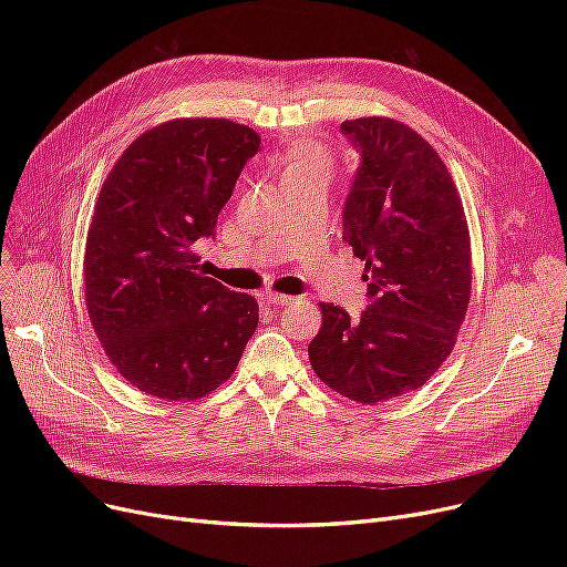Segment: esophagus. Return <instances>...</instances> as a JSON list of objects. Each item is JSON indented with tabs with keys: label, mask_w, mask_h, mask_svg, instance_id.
<instances>
[{
	"label": "esophagus",
	"mask_w": 567,
	"mask_h": 567,
	"mask_svg": "<svg viewBox=\"0 0 567 567\" xmlns=\"http://www.w3.org/2000/svg\"><path fill=\"white\" fill-rule=\"evenodd\" d=\"M264 299H266V303L268 306H274V308H280V306H291L296 299L293 296H287V293H278V291H266L264 293Z\"/></svg>",
	"instance_id": "esophagus-1"
}]
</instances>
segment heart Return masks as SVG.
I'll return each mask as SVG.
<instances>
[{
  "label": "heart",
  "mask_w": 567,
  "mask_h": 567,
  "mask_svg": "<svg viewBox=\"0 0 567 567\" xmlns=\"http://www.w3.org/2000/svg\"><path fill=\"white\" fill-rule=\"evenodd\" d=\"M331 172V158L329 154L319 148L312 142H299L291 146V152L285 158L282 165V178L301 176V174H326Z\"/></svg>",
  "instance_id": "obj_1"
}]
</instances>
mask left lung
Masks as SVG:
<instances>
[{"mask_svg": "<svg viewBox=\"0 0 567 567\" xmlns=\"http://www.w3.org/2000/svg\"><path fill=\"white\" fill-rule=\"evenodd\" d=\"M361 154L342 238L365 261L368 310L321 303L308 347L317 377L377 404L421 385L449 359L471 299V238L449 167L427 140L389 116L344 122Z\"/></svg>", "mask_w": 567, "mask_h": 567, "instance_id": "left-lung-1", "label": "left lung"}]
</instances>
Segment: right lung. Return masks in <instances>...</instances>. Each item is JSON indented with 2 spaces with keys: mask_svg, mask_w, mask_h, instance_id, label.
<instances>
[{
  "mask_svg": "<svg viewBox=\"0 0 567 567\" xmlns=\"http://www.w3.org/2000/svg\"><path fill=\"white\" fill-rule=\"evenodd\" d=\"M259 135L229 118H174L142 133L110 169L84 250L94 331L135 389L197 400L236 370L259 306L206 278L195 255L216 234Z\"/></svg>",
  "mask_w": 567,
  "mask_h": 567,
  "instance_id": "1",
  "label": "right lung"
}]
</instances>
